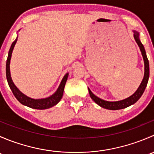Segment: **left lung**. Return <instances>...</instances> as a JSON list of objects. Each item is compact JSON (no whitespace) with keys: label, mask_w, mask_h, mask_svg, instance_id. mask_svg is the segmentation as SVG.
I'll return each mask as SVG.
<instances>
[{"label":"left lung","mask_w":154,"mask_h":154,"mask_svg":"<svg viewBox=\"0 0 154 154\" xmlns=\"http://www.w3.org/2000/svg\"><path fill=\"white\" fill-rule=\"evenodd\" d=\"M134 32V38L136 40V43L139 45V48H140V51L142 52V57H143L144 62V78L142 80V82L141 83L140 86H139L138 89L136 90V92L131 95L130 97H129L128 98H126L125 100H120V101H116V102H109V101H106V100H103L102 99L99 98L97 96L94 95L92 92L91 91V90L88 88V92H89L90 97L97 104H98L99 106L103 107V108L107 109H111V110H117V109H121L126 108V107H128L131 105H133V103H136L138 100L141 97V96L142 95V94L144 93V89H145L146 86H147V82H148L149 79V62L147 60V55H146L145 50H144L143 45L142 44V42L139 40V32H136V31H133Z\"/></svg>","instance_id":"left-lung-1"}]
</instances>
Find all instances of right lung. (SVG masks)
<instances>
[{
	"instance_id": "obj_1",
	"label": "right lung",
	"mask_w": 154,
	"mask_h": 154,
	"mask_svg": "<svg viewBox=\"0 0 154 154\" xmlns=\"http://www.w3.org/2000/svg\"><path fill=\"white\" fill-rule=\"evenodd\" d=\"M16 42L17 38L12 42V45H11L10 51H9L8 57H7V64H6V74H7V82H8L9 86H10L11 90H12L14 96H15V97H16L17 100H18L20 103H22L23 105H25V106L30 107V108L32 109H45L51 108V107L55 106L56 104H57V103L60 102V100L62 99V97H63V91H64L65 85H66V81H67L68 74H66V75L64 76L61 83H60V86H59L58 89H57V91H56L53 95H51V97L44 99H36V100L27 97V96L24 95V94H22V93L18 89V88L15 86V84H14L13 82H12V78H11L10 76V64L11 56H12V51H13V48L15 47V43H16Z\"/></svg>"
}]
</instances>
